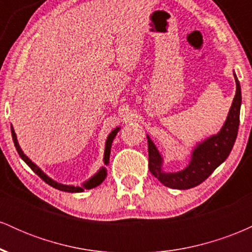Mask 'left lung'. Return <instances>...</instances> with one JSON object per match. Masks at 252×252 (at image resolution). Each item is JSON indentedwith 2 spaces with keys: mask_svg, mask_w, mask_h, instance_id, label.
Masks as SVG:
<instances>
[{
  "mask_svg": "<svg viewBox=\"0 0 252 252\" xmlns=\"http://www.w3.org/2000/svg\"><path fill=\"white\" fill-rule=\"evenodd\" d=\"M236 79V96L226 122L218 135L212 136L209 140L199 144L192 154V160L184 170L178 173H163L161 169L162 158L158 154L155 144L148 138V166L149 170L164 186L175 189H189L198 186L212 174L219 164H221L230 155L238 134L239 112H241L242 92L238 79Z\"/></svg>",
  "mask_w": 252,
  "mask_h": 252,
  "instance_id": "1",
  "label": "left lung"
}]
</instances>
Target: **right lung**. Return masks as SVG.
<instances>
[{"label":"right lung","instance_id":"obj_1","mask_svg":"<svg viewBox=\"0 0 252 252\" xmlns=\"http://www.w3.org/2000/svg\"><path fill=\"white\" fill-rule=\"evenodd\" d=\"M117 131H118V128H117V129H115L114 131H111V134H110V135L108 136V140H106V144H105V153H104V162H105V163H108V162H109V156H110V149H111V143H112V141H114V138H115V136H116ZM11 136H13V141H14V144H15V148H16V150H17V153H19V155L21 156L22 160H24L25 162L27 163L28 166L31 167V169L33 170V172L35 173L36 175H39L40 178H41L42 180L46 182V184H48V185H50V186L54 187V189H59V190H63V192H70V193H74V192H83L84 189H94V187L98 186V185L102 184V181L104 180V179H105V176H106V172H105V169L102 168V169L99 170V172L97 173L96 175L94 176V178H91L88 182H85V184H84V187L66 186V185L58 184V182H56L54 180H52L51 178H48V176L46 175L45 173H43L42 170L40 169L39 167H37L35 163L32 162V161L30 160V158H28L27 156H26V155L24 154V153H22V150H21V148H20L19 143H17L16 135H15V132H14L13 126H11Z\"/></svg>","mask_w":252,"mask_h":252}]
</instances>
